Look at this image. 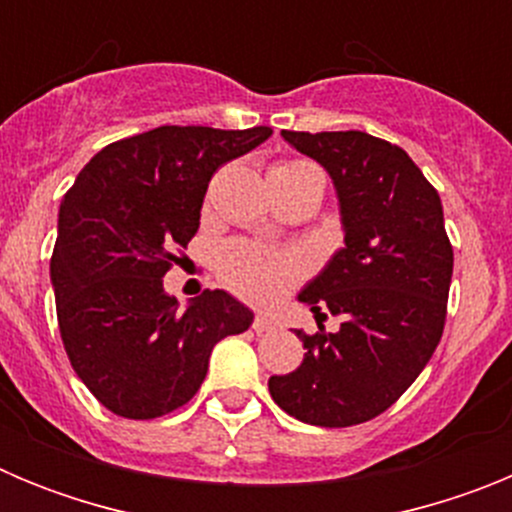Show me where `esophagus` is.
I'll list each match as a JSON object with an SVG mask.
<instances>
[{
    "label": "esophagus",
    "mask_w": 512,
    "mask_h": 512,
    "mask_svg": "<svg viewBox=\"0 0 512 512\" xmlns=\"http://www.w3.org/2000/svg\"><path fill=\"white\" fill-rule=\"evenodd\" d=\"M251 328L256 330V333H269V330H274V323H271V318H266V315H256Z\"/></svg>",
    "instance_id": "obj_1"
}]
</instances>
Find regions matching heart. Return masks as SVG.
Segmentation results:
<instances>
[{"label":"heart","mask_w":512,"mask_h":512,"mask_svg":"<svg viewBox=\"0 0 512 512\" xmlns=\"http://www.w3.org/2000/svg\"><path fill=\"white\" fill-rule=\"evenodd\" d=\"M307 169H315V166L305 161H289V164L274 166L271 171L295 174V171ZM215 269L217 277L223 279L225 287L233 289L235 295L253 302H271L282 297L292 284H297V279L305 274V261L297 253L274 251L259 243L233 241L217 251Z\"/></svg>","instance_id":"b5f03b06"}]
</instances>
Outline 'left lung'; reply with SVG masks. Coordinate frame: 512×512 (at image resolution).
Instances as JSON below:
<instances>
[{"instance_id": "obj_1", "label": "left lung", "mask_w": 512, "mask_h": 512, "mask_svg": "<svg viewBox=\"0 0 512 512\" xmlns=\"http://www.w3.org/2000/svg\"><path fill=\"white\" fill-rule=\"evenodd\" d=\"M336 184L346 248L302 289L315 318H341L328 333L297 330L305 359L269 379L292 418L323 428L366 423L390 408L431 361L449 302L454 248L436 187L390 140L361 130H282Z\"/></svg>"}]
</instances>
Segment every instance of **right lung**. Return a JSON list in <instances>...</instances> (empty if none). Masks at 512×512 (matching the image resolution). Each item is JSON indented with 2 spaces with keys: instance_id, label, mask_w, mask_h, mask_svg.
Returning a JSON list of instances; mask_svg holds the SVG:
<instances>
[{
  "instance_id": "right-lung-1",
  "label": "right lung",
  "mask_w": 512,
  "mask_h": 512,
  "mask_svg": "<svg viewBox=\"0 0 512 512\" xmlns=\"http://www.w3.org/2000/svg\"><path fill=\"white\" fill-rule=\"evenodd\" d=\"M271 135L161 125L104 146L63 194L51 256L58 328L74 372L120 418L151 420L200 390L212 346L253 312L205 289L184 312L164 292L212 174Z\"/></svg>"
}]
</instances>
